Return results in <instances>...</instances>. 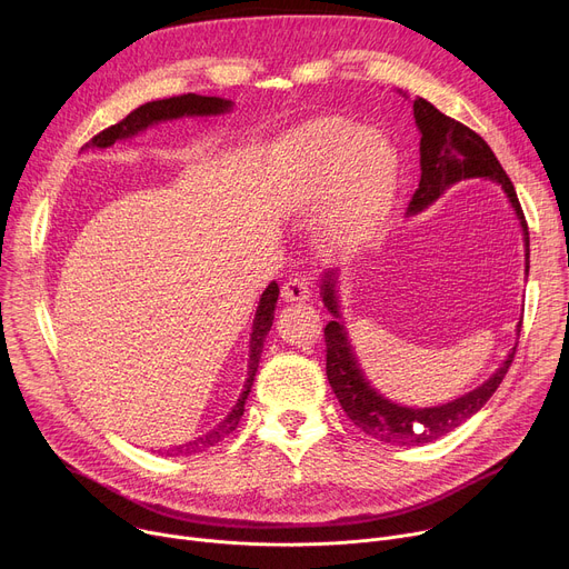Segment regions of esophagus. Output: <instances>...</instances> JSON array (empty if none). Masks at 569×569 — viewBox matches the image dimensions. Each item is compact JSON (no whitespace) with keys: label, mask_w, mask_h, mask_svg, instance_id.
Returning <instances> with one entry per match:
<instances>
[{"label":"esophagus","mask_w":569,"mask_h":569,"mask_svg":"<svg viewBox=\"0 0 569 569\" xmlns=\"http://www.w3.org/2000/svg\"><path fill=\"white\" fill-rule=\"evenodd\" d=\"M281 297L283 301H307L311 297V286L307 279L292 277L281 286Z\"/></svg>","instance_id":"1"}]
</instances>
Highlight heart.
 Returning <instances> with one entry per match:
<instances>
[{
	"label": "heart",
	"instance_id": "heart-1",
	"mask_svg": "<svg viewBox=\"0 0 569 569\" xmlns=\"http://www.w3.org/2000/svg\"><path fill=\"white\" fill-rule=\"evenodd\" d=\"M398 156L389 139L355 121H325L288 150L283 184L299 210L325 203L318 231L331 249H355L380 229L393 199Z\"/></svg>",
	"mask_w": 569,
	"mask_h": 569
}]
</instances>
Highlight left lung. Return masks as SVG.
I'll return each mask as SVG.
<instances>
[{"instance_id": "obj_1", "label": "left lung", "mask_w": 569, "mask_h": 569, "mask_svg": "<svg viewBox=\"0 0 569 569\" xmlns=\"http://www.w3.org/2000/svg\"><path fill=\"white\" fill-rule=\"evenodd\" d=\"M413 119L421 130V180L416 192L411 194L407 214H419L432 201H437L450 184L465 178H487L491 182H499L521 223L528 274V258H531L528 253H531V249H528V226L523 219V210L519 206L512 180L499 164L497 156L491 153L487 141L465 123L446 117V113H441L426 98L413 100ZM320 295L327 311L333 316L325 327L327 380L340 407L350 416V421L377 441L393 446H421L456 430L495 396L515 359L517 346L485 385L465 393L458 400L423 409L402 407L391 402L382 393H377V389H372L357 363L346 325L340 320L338 311L336 272L325 274ZM517 327L521 329V320Z\"/></svg>"}]
</instances>
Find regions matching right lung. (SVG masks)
I'll return each instance as SVG.
<instances>
[{
	"mask_svg": "<svg viewBox=\"0 0 569 569\" xmlns=\"http://www.w3.org/2000/svg\"><path fill=\"white\" fill-rule=\"evenodd\" d=\"M231 107H233L231 100L197 96V93H184V96H173V98H164V100H153V102H146V104L137 107L134 111H130L128 117L123 121H119L117 126H111V128L98 132L82 148H109L111 143H117L119 139H130L137 132L146 130L148 126H156L160 121H171V119H180V117H217V113H226ZM277 299H279V286H277V281H272L268 288L262 290L260 301H258L253 327H251V333H249L247 382H244V389H242L236 407L229 411V416H226V419L214 430L206 432L197 441L178 446L176 456H194V452H203V450L217 446L223 437H229L238 428L242 413H244V402H247L249 391L253 387V377H256V370H258L264 336H268V331L272 327V320H274Z\"/></svg>",
	"mask_w": 569,
	"mask_h": 569,
	"instance_id": "right-lung-1",
	"label": "right lung"
}]
</instances>
